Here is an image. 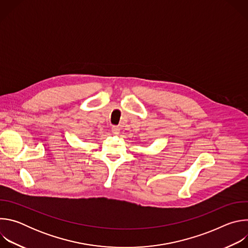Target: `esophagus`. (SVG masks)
<instances>
[{"instance_id":"esophagus-1","label":"esophagus","mask_w":248,"mask_h":248,"mask_svg":"<svg viewBox=\"0 0 248 248\" xmlns=\"http://www.w3.org/2000/svg\"><path fill=\"white\" fill-rule=\"evenodd\" d=\"M120 127L119 126H113L112 127V131H113V133L114 134H119L120 133Z\"/></svg>"}]
</instances>
